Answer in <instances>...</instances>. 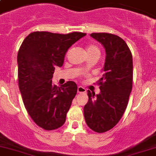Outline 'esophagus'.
I'll return each instance as SVG.
<instances>
[{"label":"esophagus","instance_id":"esophagus-1","mask_svg":"<svg viewBox=\"0 0 156 156\" xmlns=\"http://www.w3.org/2000/svg\"><path fill=\"white\" fill-rule=\"evenodd\" d=\"M77 92L78 93H85L86 89L83 87H82V86H79L78 88H77Z\"/></svg>","mask_w":156,"mask_h":156}]
</instances>
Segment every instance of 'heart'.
<instances>
[{
    "mask_svg": "<svg viewBox=\"0 0 156 156\" xmlns=\"http://www.w3.org/2000/svg\"><path fill=\"white\" fill-rule=\"evenodd\" d=\"M87 54L93 53V52H97V53H100V49H99V48L97 47L96 45H94V44H90V45L87 46Z\"/></svg>",
    "mask_w": 156,
    "mask_h": 156,
    "instance_id": "1",
    "label": "heart"
}]
</instances>
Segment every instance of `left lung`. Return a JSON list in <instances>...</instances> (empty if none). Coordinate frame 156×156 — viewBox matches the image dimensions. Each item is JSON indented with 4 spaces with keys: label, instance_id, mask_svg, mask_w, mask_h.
Returning <instances> with one entry per match:
<instances>
[{
    "label": "left lung",
    "instance_id": "obj_1",
    "mask_svg": "<svg viewBox=\"0 0 156 156\" xmlns=\"http://www.w3.org/2000/svg\"><path fill=\"white\" fill-rule=\"evenodd\" d=\"M90 36L102 44L106 59L98 81L100 93L96 96L87 91L83 114L87 125L103 133L116 125L127 108L133 80L132 55L125 41L116 35L94 33Z\"/></svg>",
    "mask_w": 156,
    "mask_h": 156
}]
</instances>
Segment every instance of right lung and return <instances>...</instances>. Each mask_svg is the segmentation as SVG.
Returning <instances> with one entry per match:
<instances>
[{"instance_id":"obj_1","label":"right lung","mask_w":156,"mask_h":156,"mask_svg":"<svg viewBox=\"0 0 156 156\" xmlns=\"http://www.w3.org/2000/svg\"><path fill=\"white\" fill-rule=\"evenodd\" d=\"M85 35L33 32L20 45L17 54L19 88L29 115L43 129H57L66 120L76 95V83L68 81L57 87L52 83V78L55 68L64 64L68 49Z\"/></svg>"}]
</instances>
